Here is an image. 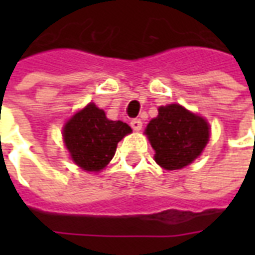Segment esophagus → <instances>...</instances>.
I'll list each match as a JSON object with an SVG mask.
<instances>
[{
  "mask_svg": "<svg viewBox=\"0 0 255 255\" xmlns=\"http://www.w3.org/2000/svg\"><path fill=\"white\" fill-rule=\"evenodd\" d=\"M131 127L135 129V131H139L142 128V120L140 119H132L131 120Z\"/></svg>",
  "mask_w": 255,
  "mask_h": 255,
  "instance_id": "34e87169",
  "label": "esophagus"
}]
</instances>
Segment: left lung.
Wrapping results in <instances>:
<instances>
[{
	"instance_id": "1",
	"label": "left lung",
	"mask_w": 255,
	"mask_h": 255,
	"mask_svg": "<svg viewBox=\"0 0 255 255\" xmlns=\"http://www.w3.org/2000/svg\"><path fill=\"white\" fill-rule=\"evenodd\" d=\"M146 135L155 150V162L175 171L191 164L202 153L209 140V127L205 119L172 104L158 109V116L146 127Z\"/></svg>"
}]
</instances>
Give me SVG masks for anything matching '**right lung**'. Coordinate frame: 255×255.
<instances>
[{
	"mask_svg": "<svg viewBox=\"0 0 255 255\" xmlns=\"http://www.w3.org/2000/svg\"><path fill=\"white\" fill-rule=\"evenodd\" d=\"M129 132L128 124L108 120L105 112L89 104L65 124L64 142L82 169L98 172L108 165L117 143Z\"/></svg>",
	"mask_w": 255,
	"mask_h": 255,
	"instance_id": "add662e5",
	"label": "right lung"
}]
</instances>
